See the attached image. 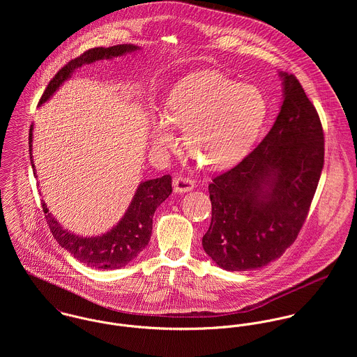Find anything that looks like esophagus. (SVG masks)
Listing matches in <instances>:
<instances>
[{"instance_id":"34e87169","label":"esophagus","mask_w":357,"mask_h":357,"mask_svg":"<svg viewBox=\"0 0 357 357\" xmlns=\"http://www.w3.org/2000/svg\"><path fill=\"white\" fill-rule=\"evenodd\" d=\"M195 187V181L191 178V177H187V176H178L173 180V188L176 192H188L191 190H194Z\"/></svg>"}]
</instances>
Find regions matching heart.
Listing matches in <instances>:
<instances>
[{
    "mask_svg": "<svg viewBox=\"0 0 357 357\" xmlns=\"http://www.w3.org/2000/svg\"><path fill=\"white\" fill-rule=\"evenodd\" d=\"M265 116L266 102L253 85L215 71L197 73L172 88L151 137L158 149L172 147L177 140L174 126L183 128L188 151L201 165L217 169L249 151Z\"/></svg>",
    "mask_w": 357,
    "mask_h": 357,
    "instance_id": "heart-1",
    "label": "heart"
}]
</instances>
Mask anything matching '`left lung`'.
<instances>
[{"label":"left lung","instance_id":"obj_1","mask_svg":"<svg viewBox=\"0 0 357 357\" xmlns=\"http://www.w3.org/2000/svg\"><path fill=\"white\" fill-rule=\"evenodd\" d=\"M280 112L257 149L208 184L211 222L202 246L220 268L249 271L279 258L305 222L324 163L319 114L280 71Z\"/></svg>","mask_w":357,"mask_h":357}]
</instances>
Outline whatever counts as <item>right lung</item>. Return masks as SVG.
<instances>
[{"label": "right lung", "instance_id": "obj_1", "mask_svg": "<svg viewBox=\"0 0 357 357\" xmlns=\"http://www.w3.org/2000/svg\"><path fill=\"white\" fill-rule=\"evenodd\" d=\"M140 50L132 44H122L109 48H93L84 52L81 56L70 60L48 84L45 92L43 93L38 105L48 102L53 93L60 88V85L67 81L71 74L82 67L84 64L95 63L96 60L112 59L123 56L126 53ZM29 147L30 160L33 163V125L29 133ZM34 176L36 169H34ZM172 194V176L165 174L159 178H153L140 183L136 194L129 204L126 213L121 221L102 236H78L67 229H64L60 222L52 215L45 202H43V210L45 213L47 222L50 224L53 238L59 242L74 258H77L84 265L96 269H118L128 265L140 255L146 246H149L153 234V217L156 207Z\"/></svg>", "mask_w": 357, "mask_h": 357}]
</instances>
